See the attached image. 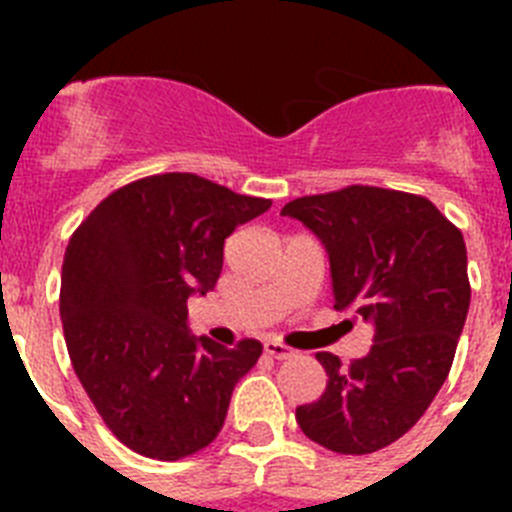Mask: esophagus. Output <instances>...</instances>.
<instances>
[{"label":"esophagus","mask_w":512,"mask_h":512,"mask_svg":"<svg viewBox=\"0 0 512 512\" xmlns=\"http://www.w3.org/2000/svg\"><path fill=\"white\" fill-rule=\"evenodd\" d=\"M264 351H266V356H271V359H279V361L289 359V356H295V351H292V348L284 346V343H279V341H274V338H266Z\"/></svg>","instance_id":"esophagus-1"}]
</instances>
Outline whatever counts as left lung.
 Masks as SVG:
<instances>
[{
    "mask_svg": "<svg viewBox=\"0 0 512 512\" xmlns=\"http://www.w3.org/2000/svg\"><path fill=\"white\" fill-rule=\"evenodd\" d=\"M282 215L328 251L333 307L374 325V346L348 369L320 351L328 387L297 423L336 454H372L405 436L449 377L472 297L464 235L425 197L361 184L292 200Z\"/></svg>",
    "mask_w": 512,
    "mask_h": 512,
    "instance_id": "left-lung-1",
    "label": "left lung"
}]
</instances>
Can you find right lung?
Returning a JSON list of instances; mask_svg holds the SVG:
<instances>
[{"mask_svg": "<svg viewBox=\"0 0 512 512\" xmlns=\"http://www.w3.org/2000/svg\"><path fill=\"white\" fill-rule=\"evenodd\" d=\"M271 200L197 174H156L99 202L71 235L61 323L71 364L117 441L176 461L215 441L261 343L194 338L187 300L215 289L225 238Z\"/></svg>", "mask_w": 512, "mask_h": 512, "instance_id": "1", "label": "right lung"}]
</instances>
